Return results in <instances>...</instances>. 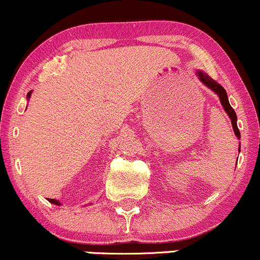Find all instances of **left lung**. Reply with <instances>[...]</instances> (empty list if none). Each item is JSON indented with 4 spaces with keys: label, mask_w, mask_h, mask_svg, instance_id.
<instances>
[{
    "label": "left lung",
    "mask_w": 260,
    "mask_h": 260,
    "mask_svg": "<svg viewBox=\"0 0 260 260\" xmlns=\"http://www.w3.org/2000/svg\"><path fill=\"white\" fill-rule=\"evenodd\" d=\"M196 74H198L200 81H201L202 84H205L207 87L211 88V90H212L213 92L217 93L218 98H219V101H221V104H222V106H223L224 111H226L227 115L230 116L236 137L238 139H241V133H239L238 127H237V116H236V112H235V110H233V108H232V106H231V105H230V101H228L226 90H224V88L222 87L217 81H215V80H213L212 78H210V76L207 75V74L202 73V71H200V70ZM239 149H241V147H239Z\"/></svg>",
    "instance_id": "obj_1"
}]
</instances>
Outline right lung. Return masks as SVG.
<instances>
[{"label": "right lung", "instance_id": "1", "mask_svg": "<svg viewBox=\"0 0 260 260\" xmlns=\"http://www.w3.org/2000/svg\"><path fill=\"white\" fill-rule=\"evenodd\" d=\"M30 93H32V92H28V95H27V99H29V98H30ZM48 201L51 202V204H54V205H58V206H59V205H60V202H59L58 200H54V199H48Z\"/></svg>", "mask_w": 260, "mask_h": 260}]
</instances>
